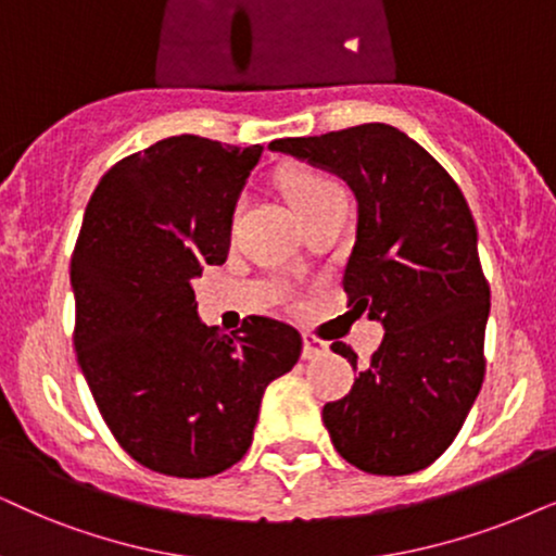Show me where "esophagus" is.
<instances>
[{
    "label": "esophagus",
    "instance_id": "obj_1",
    "mask_svg": "<svg viewBox=\"0 0 556 556\" xmlns=\"http://www.w3.org/2000/svg\"><path fill=\"white\" fill-rule=\"evenodd\" d=\"M302 339H305V346H302V356H305V359H320V356L328 354V346L318 339V336L305 333Z\"/></svg>",
    "mask_w": 556,
    "mask_h": 556
}]
</instances>
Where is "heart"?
Segmentation results:
<instances>
[{
  "label": "heart",
  "mask_w": 556,
  "mask_h": 556,
  "mask_svg": "<svg viewBox=\"0 0 556 556\" xmlns=\"http://www.w3.org/2000/svg\"><path fill=\"white\" fill-rule=\"evenodd\" d=\"M287 192H290V200L298 207V213L302 217H307L313 210H318L320 205H326L328 200H336V197H346L343 192L341 181L328 177L323 172H311V168H302V172H294L290 179H287ZM245 197L236 202L233 210V220H238L243 213Z\"/></svg>",
  "instance_id": "obj_1"
}]
</instances>
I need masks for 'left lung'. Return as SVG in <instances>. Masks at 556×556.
<instances>
[{
    "label": "left lung",
    "mask_w": 556,
    "mask_h": 556,
    "mask_svg": "<svg viewBox=\"0 0 556 556\" xmlns=\"http://www.w3.org/2000/svg\"><path fill=\"white\" fill-rule=\"evenodd\" d=\"M269 149L330 168L359 202L343 290L351 313L382 320L384 339L349 395L323 407L330 441L369 475L426 469L452 446L484 379L490 285L465 194L384 123L279 138ZM330 349L356 367L346 343Z\"/></svg>",
    "instance_id": "obj_1"
}]
</instances>
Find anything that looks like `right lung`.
<instances>
[{"label":"right lung","mask_w":556,"mask_h":556,"mask_svg":"<svg viewBox=\"0 0 556 556\" xmlns=\"http://www.w3.org/2000/svg\"><path fill=\"white\" fill-rule=\"evenodd\" d=\"M262 146L174 136L102 174L72 254L74 349L115 441L138 465L200 480L249 452L266 384L302 336L251 315L197 318L192 279L226 264L230 220Z\"/></svg>","instance_id":"right-lung-1"}]
</instances>
